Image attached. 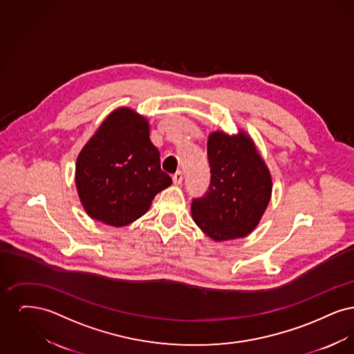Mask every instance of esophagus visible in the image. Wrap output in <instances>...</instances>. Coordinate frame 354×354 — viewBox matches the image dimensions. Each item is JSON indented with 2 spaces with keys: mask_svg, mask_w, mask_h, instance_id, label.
<instances>
[{
  "mask_svg": "<svg viewBox=\"0 0 354 354\" xmlns=\"http://www.w3.org/2000/svg\"><path fill=\"white\" fill-rule=\"evenodd\" d=\"M172 182L174 185H179L183 182V174L182 171H176L174 175H172Z\"/></svg>",
  "mask_w": 354,
  "mask_h": 354,
  "instance_id": "obj_1",
  "label": "esophagus"
}]
</instances>
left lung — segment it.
I'll use <instances>...</instances> for the list:
<instances>
[{"instance_id": "obj_1", "label": "left lung", "mask_w": 354, "mask_h": 354, "mask_svg": "<svg viewBox=\"0 0 354 354\" xmlns=\"http://www.w3.org/2000/svg\"><path fill=\"white\" fill-rule=\"evenodd\" d=\"M209 187L191 204L192 219L215 241L250 235L272 195V178L251 136L215 131L208 136Z\"/></svg>"}]
</instances>
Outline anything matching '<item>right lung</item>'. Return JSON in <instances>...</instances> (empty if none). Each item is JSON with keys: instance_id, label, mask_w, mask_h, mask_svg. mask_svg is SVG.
<instances>
[{"instance_id": "1", "label": "right lung", "mask_w": 354, "mask_h": 354, "mask_svg": "<svg viewBox=\"0 0 354 354\" xmlns=\"http://www.w3.org/2000/svg\"><path fill=\"white\" fill-rule=\"evenodd\" d=\"M171 183L160 169L149 120L129 107L104 119L77 158L75 185L84 211L113 227L143 216Z\"/></svg>"}]
</instances>
